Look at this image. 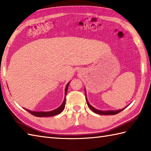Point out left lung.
<instances>
[{"label": "left lung", "mask_w": 151, "mask_h": 151, "mask_svg": "<svg viewBox=\"0 0 151 151\" xmlns=\"http://www.w3.org/2000/svg\"><path fill=\"white\" fill-rule=\"evenodd\" d=\"M85 96H86V99L87 105H88L89 108L91 109L93 112H95L96 114H102V115H114V114H118V113H119L120 112H122V110H123L124 109L126 108L127 106H128V105H127V106H125V108H123V109H119V110H98V109L94 108V107H93L89 103L88 99H87V98H86V93L85 88Z\"/></svg>", "instance_id": "left-lung-1"}]
</instances>
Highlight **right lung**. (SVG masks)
Instances as JSON below:
<instances>
[{"instance_id": "1", "label": "right lung", "mask_w": 151, "mask_h": 151, "mask_svg": "<svg viewBox=\"0 0 151 151\" xmlns=\"http://www.w3.org/2000/svg\"><path fill=\"white\" fill-rule=\"evenodd\" d=\"M70 84V82L67 83V85L66 86V88L65 90V95L66 96L67 91H68V85ZM65 102H66V98L65 97V99L63 100V102L62 104L60 105L58 108H57L55 110H53L52 111H48V112H37V111H32V110H29L24 108L26 111H28L30 114H32V115L37 116V117H50V116H55L58 115L59 114L63 112V110H64L65 106Z\"/></svg>"}]
</instances>
